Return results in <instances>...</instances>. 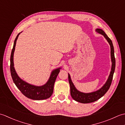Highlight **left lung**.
<instances>
[{
	"label": "left lung",
	"instance_id": "8db88e82",
	"mask_svg": "<svg viewBox=\"0 0 125 125\" xmlns=\"http://www.w3.org/2000/svg\"><path fill=\"white\" fill-rule=\"evenodd\" d=\"M95 31L98 33H99L100 34H102V35L104 36V38L106 39V40L110 44L111 48V62H112V66H111V70L110 75L108 76V79H107V81L104 84V85L100 89L97 90V91L90 93H84L78 91L76 88L75 86L74 85L72 81H71L70 74L68 73V79L70 86V94L71 97L76 102L83 104L94 102L95 101L100 99L101 97H102L107 92L111 86V83H112L113 76L115 70V57L114 47L112 41H111V40L106 34L104 31H103L102 29H95Z\"/></svg>",
	"mask_w": 125,
	"mask_h": 125
}]
</instances>
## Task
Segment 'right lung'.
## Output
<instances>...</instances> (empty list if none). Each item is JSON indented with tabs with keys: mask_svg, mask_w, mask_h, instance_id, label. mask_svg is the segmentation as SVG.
Wrapping results in <instances>:
<instances>
[{
	"mask_svg": "<svg viewBox=\"0 0 125 125\" xmlns=\"http://www.w3.org/2000/svg\"><path fill=\"white\" fill-rule=\"evenodd\" d=\"M21 33H19L16 37L12 50L11 55H10V70L13 82L18 89L21 92L22 94L30 99L36 100L48 99L50 97L52 94L55 82L58 74L60 73L61 68H58L53 70L50 74L48 80L46 82V83L43 85H34L31 84L22 80L18 75L17 72H16L14 67V61H13L16 42H17L19 35Z\"/></svg>",
	"mask_w": 125,
	"mask_h": 125,
	"instance_id": "right-lung-1",
	"label": "right lung"
}]
</instances>
